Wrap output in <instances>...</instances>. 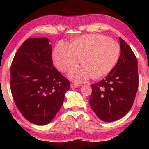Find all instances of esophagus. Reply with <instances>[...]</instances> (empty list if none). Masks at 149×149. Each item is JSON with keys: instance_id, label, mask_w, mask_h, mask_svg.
I'll return each instance as SVG.
<instances>
[{"instance_id": "1", "label": "esophagus", "mask_w": 149, "mask_h": 149, "mask_svg": "<svg viewBox=\"0 0 149 149\" xmlns=\"http://www.w3.org/2000/svg\"><path fill=\"white\" fill-rule=\"evenodd\" d=\"M80 86V84H75V83H72L71 85H70V87L72 88H76Z\"/></svg>"}]
</instances>
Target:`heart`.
<instances>
[{
  "label": "heart",
  "instance_id": "heart-1",
  "mask_svg": "<svg viewBox=\"0 0 149 149\" xmlns=\"http://www.w3.org/2000/svg\"><path fill=\"white\" fill-rule=\"evenodd\" d=\"M120 48L116 42L102 35L90 34L78 37L72 44L60 41L54 50L58 68L66 72L81 61L85 65L75 67L69 76L77 82H84L94 75L99 78L108 74L116 64Z\"/></svg>",
  "mask_w": 149,
  "mask_h": 149
}]
</instances>
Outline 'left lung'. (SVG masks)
<instances>
[{"mask_svg":"<svg viewBox=\"0 0 149 149\" xmlns=\"http://www.w3.org/2000/svg\"><path fill=\"white\" fill-rule=\"evenodd\" d=\"M121 54L115 67L104 79L91 85V107L104 122H114L129 112L139 87L137 60L132 49L120 38Z\"/></svg>","mask_w":149,"mask_h":149,"instance_id":"left-lung-1","label":"left lung"}]
</instances>
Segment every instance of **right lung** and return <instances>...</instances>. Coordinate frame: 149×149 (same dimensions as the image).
<instances>
[{
	"mask_svg": "<svg viewBox=\"0 0 149 149\" xmlns=\"http://www.w3.org/2000/svg\"><path fill=\"white\" fill-rule=\"evenodd\" d=\"M47 38H29L17 50L10 68V89L17 109L29 122L50 123L63 104L70 82L53 66Z\"/></svg>",
	"mask_w": 149,
	"mask_h": 149,
	"instance_id": "obj_1",
	"label": "right lung"
}]
</instances>
